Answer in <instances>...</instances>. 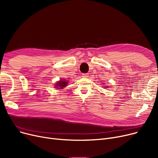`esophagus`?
I'll use <instances>...</instances> for the list:
<instances>
[{"label":"esophagus","mask_w":158,"mask_h":158,"mask_svg":"<svg viewBox=\"0 0 158 158\" xmlns=\"http://www.w3.org/2000/svg\"><path fill=\"white\" fill-rule=\"evenodd\" d=\"M88 73H82V77H88Z\"/></svg>","instance_id":"esophagus-1"}]
</instances>
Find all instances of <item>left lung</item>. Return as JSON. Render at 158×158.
I'll return each instance as SVG.
<instances>
[{
    "mask_svg": "<svg viewBox=\"0 0 158 158\" xmlns=\"http://www.w3.org/2000/svg\"><path fill=\"white\" fill-rule=\"evenodd\" d=\"M104 87H106V86H104Z\"/></svg>",
    "mask_w": 158,
    "mask_h": 158,
    "instance_id": "left-lung-1",
    "label": "left lung"
}]
</instances>
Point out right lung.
I'll return each mask as SVG.
<instances>
[{
	"label": "right lung",
	"instance_id": "obj_1",
	"mask_svg": "<svg viewBox=\"0 0 158 158\" xmlns=\"http://www.w3.org/2000/svg\"><path fill=\"white\" fill-rule=\"evenodd\" d=\"M68 82H69L66 80H60L55 84V88H60L58 89H62L64 88L66 86H67Z\"/></svg>",
	"mask_w": 158,
	"mask_h": 158
}]
</instances>
